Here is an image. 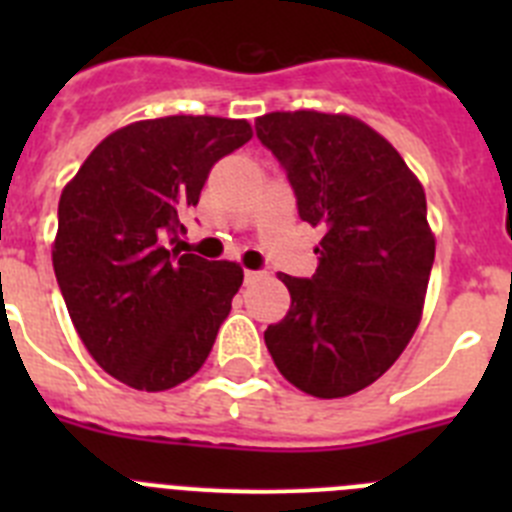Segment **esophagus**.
Returning <instances> with one entry per match:
<instances>
[{"label": "esophagus", "instance_id": "1", "mask_svg": "<svg viewBox=\"0 0 512 512\" xmlns=\"http://www.w3.org/2000/svg\"><path fill=\"white\" fill-rule=\"evenodd\" d=\"M243 277H246V284H253V282H259V279H261V271L246 269V274H243Z\"/></svg>", "mask_w": 512, "mask_h": 512}]
</instances>
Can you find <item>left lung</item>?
Returning a JSON list of instances; mask_svg holds the SVG:
<instances>
[{
    "mask_svg": "<svg viewBox=\"0 0 512 512\" xmlns=\"http://www.w3.org/2000/svg\"><path fill=\"white\" fill-rule=\"evenodd\" d=\"M256 135L323 233L312 279L279 274L292 305L266 328V348L297 390L354 395L400 359L423 318L436 256L423 184L390 140L343 112H269Z\"/></svg>",
    "mask_w": 512,
    "mask_h": 512,
    "instance_id": "left-lung-1",
    "label": "left lung"
}]
</instances>
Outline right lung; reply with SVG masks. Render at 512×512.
<instances>
[{"mask_svg": "<svg viewBox=\"0 0 512 512\" xmlns=\"http://www.w3.org/2000/svg\"><path fill=\"white\" fill-rule=\"evenodd\" d=\"M251 138L248 120L230 117L130 122L63 187L58 287L92 359L133 390H171L194 377L228 318L241 266L166 241H179L182 215L200 202L215 161Z\"/></svg>", "mask_w": 512, "mask_h": 512, "instance_id": "add662e5", "label": "right lung"}]
</instances>
